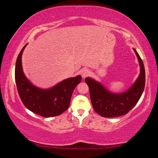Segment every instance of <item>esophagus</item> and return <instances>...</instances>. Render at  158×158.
Instances as JSON below:
<instances>
[{"instance_id": "obj_1", "label": "esophagus", "mask_w": 158, "mask_h": 158, "mask_svg": "<svg viewBox=\"0 0 158 158\" xmlns=\"http://www.w3.org/2000/svg\"><path fill=\"white\" fill-rule=\"evenodd\" d=\"M81 76L83 78H85V77H86L87 76L89 75L90 72L89 69H83L81 72Z\"/></svg>"}]
</instances>
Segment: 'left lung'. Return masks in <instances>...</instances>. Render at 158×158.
I'll use <instances>...</instances> for the list:
<instances>
[{"label":"left lung","mask_w":158,"mask_h":158,"mask_svg":"<svg viewBox=\"0 0 158 158\" xmlns=\"http://www.w3.org/2000/svg\"><path fill=\"white\" fill-rule=\"evenodd\" d=\"M140 65V74L133 85L125 92L113 93L104 87L100 82L90 77L85 81L89 85L90 98L94 110L101 116L112 118L127 114L138 102L145 87L146 75L143 61L136 49Z\"/></svg>","instance_id":"left-lung-1"}]
</instances>
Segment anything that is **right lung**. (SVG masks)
<instances>
[{
  "label": "right lung",
  "instance_id": "add662e5",
  "mask_svg": "<svg viewBox=\"0 0 158 158\" xmlns=\"http://www.w3.org/2000/svg\"><path fill=\"white\" fill-rule=\"evenodd\" d=\"M26 45L19 54L15 66V81L21 100L26 108L40 116L47 118L60 115L68 109L73 90L81 81V77L65 79L47 89L35 86L23 72L21 56Z\"/></svg>",
  "mask_w": 158,
  "mask_h": 158
}]
</instances>
